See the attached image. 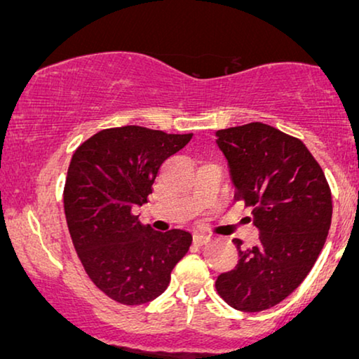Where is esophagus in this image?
<instances>
[{
  "mask_svg": "<svg viewBox=\"0 0 359 359\" xmlns=\"http://www.w3.org/2000/svg\"><path fill=\"white\" fill-rule=\"evenodd\" d=\"M210 241V236L209 235H204V233H196L194 235V243L196 244H205V243H209Z\"/></svg>",
  "mask_w": 359,
  "mask_h": 359,
  "instance_id": "1",
  "label": "esophagus"
}]
</instances>
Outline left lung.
Wrapping results in <instances>:
<instances>
[{
	"label": "left lung",
	"instance_id": "left-lung-1",
	"mask_svg": "<svg viewBox=\"0 0 359 359\" xmlns=\"http://www.w3.org/2000/svg\"><path fill=\"white\" fill-rule=\"evenodd\" d=\"M217 145L230 167L238 201L252 207L256 246L218 275L231 308L259 313L292 294L318 261L332 222V194L320 165L299 139L264 123L220 129Z\"/></svg>",
	"mask_w": 359,
	"mask_h": 359
}]
</instances>
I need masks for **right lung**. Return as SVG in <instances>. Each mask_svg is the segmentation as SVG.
Instances as JSON below:
<instances>
[{"label": "right lung", "instance_id": "1", "mask_svg": "<svg viewBox=\"0 0 359 359\" xmlns=\"http://www.w3.org/2000/svg\"><path fill=\"white\" fill-rule=\"evenodd\" d=\"M192 134L141 126L103 129L72 155L65 184V214L87 275L121 304L149 303L167 290L192 243L184 230L155 231L133 214L147 202L158 170Z\"/></svg>", "mask_w": 359, "mask_h": 359}]
</instances>
